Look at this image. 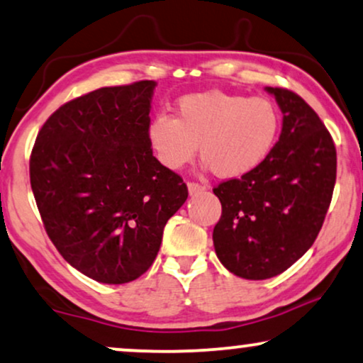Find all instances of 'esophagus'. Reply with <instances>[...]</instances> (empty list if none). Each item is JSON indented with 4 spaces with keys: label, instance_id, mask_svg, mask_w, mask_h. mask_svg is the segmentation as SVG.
I'll return each mask as SVG.
<instances>
[{
    "label": "esophagus",
    "instance_id": "esophagus-1",
    "mask_svg": "<svg viewBox=\"0 0 363 363\" xmlns=\"http://www.w3.org/2000/svg\"><path fill=\"white\" fill-rule=\"evenodd\" d=\"M187 189H189V194H191V196H194V194H199V192L206 191V186H203V184H199V182L191 181V182H187Z\"/></svg>",
    "mask_w": 363,
    "mask_h": 363
}]
</instances>
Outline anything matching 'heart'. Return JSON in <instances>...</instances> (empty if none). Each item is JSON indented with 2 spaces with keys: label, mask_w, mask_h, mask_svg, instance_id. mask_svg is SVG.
Returning a JSON list of instances; mask_svg holds the SVG:
<instances>
[{
  "label": "heart",
  "mask_w": 363,
  "mask_h": 363,
  "mask_svg": "<svg viewBox=\"0 0 363 363\" xmlns=\"http://www.w3.org/2000/svg\"><path fill=\"white\" fill-rule=\"evenodd\" d=\"M281 133V113L267 96L220 90L199 91L176 104V118L160 113L147 126V141L169 169L201 156L217 177L238 179L268 160Z\"/></svg>",
  "instance_id": "obj_1"
}]
</instances>
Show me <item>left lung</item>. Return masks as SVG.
Returning <instances> with one entry per match:
<instances>
[{
    "instance_id": "8db88e82",
    "label": "left lung",
    "mask_w": 363,
    "mask_h": 363,
    "mask_svg": "<svg viewBox=\"0 0 363 363\" xmlns=\"http://www.w3.org/2000/svg\"><path fill=\"white\" fill-rule=\"evenodd\" d=\"M283 111L279 140L262 166L213 187L222 216L213 247L228 272L268 279L298 262L318 238L337 174L335 145L298 94L267 86Z\"/></svg>"
}]
</instances>
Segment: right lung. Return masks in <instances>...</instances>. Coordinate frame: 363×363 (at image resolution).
Returning a JSON list of instances; mask_svg holds the SVG:
<instances>
[{"label": "right lung", "instance_id": "1", "mask_svg": "<svg viewBox=\"0 0 363 363\" xmlns=\"http://www.w3.org/2000/svg\"><path fill=\"white\" fill-rule=\"evenodd\" d=\"M156 82L104 86L49 116L29 160L30 187L50 242L99 283L146 273L166 222L189 196L186 182L147 141Z\"/></svg>", "mask_w": 363, "mask_h": 363}]
</instances>
